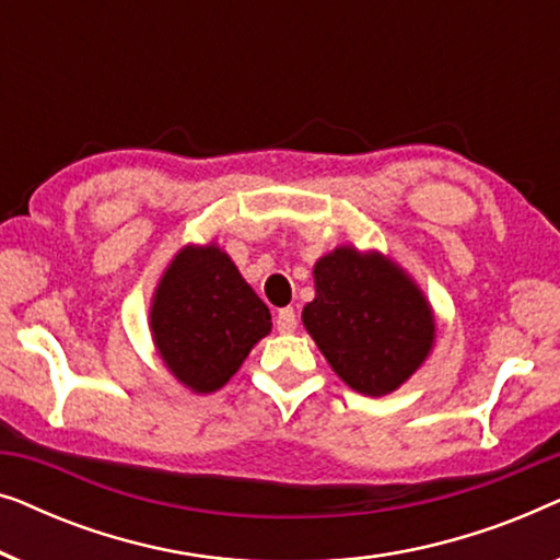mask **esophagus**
Instances as JSON below:
<instances>
[{"label": "esophagus", "instance_id": "obj_1", "mask_svg": "<svg viewBox=\"0 0 560 560\" xmlns=\"http://www.w3.org/2000/svg\"><path fill=\"white\" fill-rule=\"evenodd\" d=\"M275 326H278L280 334H293L298 326L295 311L293 308H280L278 316H275Z\"/></svg>", "mask_w": 560, "mask_h": 560}]
</instances>
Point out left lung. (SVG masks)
Listing matches in <instances>:
<instances>
[{"label":"left lung","instance_id":"1","mask_svg":"<svg viewBox=\"0 0 560 560\" xmlns=\"http://www.w3.org/2000/svg\"><path fill=\"white\" fill-rule=\"evenodd\" d=\"M316 298L303 326L357 393L382 397L416 374L435 341V316L416 280L377 249L341 244L313 265Z\"/></svg>","mask_w":560,"mask_h":560}]
</instances>
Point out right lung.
I'll list each match as a JSON object with an SVG mask.
<instances>
[{"instance_id": "obj_1", "label": "right lung", "mask_w": 560, "mask_h": 560, "mask_svg": "<svg viewBox=\"0 0 560 560\" xmlns=\"http://www.w3.org/2000/svg\"><path fill=\"white\" fill-rule=\"evenodd\" d=\"M270 331V308L217 242L175 252L152 293L150 334L183 387L217 393Z\"/></svg>"}]
</instances>
